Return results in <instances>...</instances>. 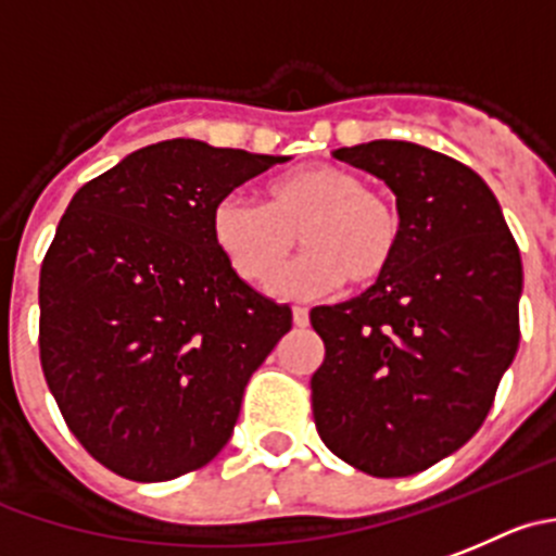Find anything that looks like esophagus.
<instances>
[{"mask_svg": "<svg viewBox=\"0 0 556 556\" xmlns=\"http://www.w3.org/2000/svg\"><path fill=\"white\" fill-rule=\"evenodd\" d=\"M293 324L299 326V329H304V326L309 324V313L304 307H293Z\"/></svg>", "mask_w": 556, "mask_h": 556, "instance_id": "1", "label": "esophagus"}]
</instances>
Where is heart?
Segmentation results:
<instances>
[{"instance_id":"1","label":"heart","mask_w":556,"mask_h":556,"mask_svg":"<svg viewBox=\"0 0 556 556\" xmlns=\"http://www.w3.org/2000/svg\"><path fill=\"white\" fill-rule=\"evenodd\" d=\"M299 232L307 252L274 290L320 295L345 277L359 288L387 277L403 247V216L392 197L367 189L359 173L340 164L279 175L263 191V205L227 194L211 211L216 249L252 288H266L282 271Z\"/></svg>"}]
</instances>
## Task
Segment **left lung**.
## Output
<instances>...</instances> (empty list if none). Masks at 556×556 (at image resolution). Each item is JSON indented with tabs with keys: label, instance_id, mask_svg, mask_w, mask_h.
I'll return each instance as SVG.
<instances>
[{
	"label": "left lung",
	"instance_id": "1",
	"mask_svg": "<svg viewBox=\"0 0 556 556\" xmlns=\"http://www.w3.org/2000/svg\"><path fill=\"white\" fill-rule=\"evenodd\" d=\"M395 194L403 247L387 277L315 307L326 345L313 417L326 447L372 477H408L464 447L518 351L521 254L485 180L397 139L334 150Z\"/></svg>",
	"mask_w": 556,
	"mask_h": 556
}]
</instances>
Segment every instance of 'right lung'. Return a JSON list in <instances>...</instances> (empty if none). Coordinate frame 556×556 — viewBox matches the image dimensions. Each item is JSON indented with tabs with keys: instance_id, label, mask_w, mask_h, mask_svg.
<instances>
[{
	"instance_id": "1",
	"label": "right lung",
	"mask_w": 556,
	"mask_h": 556,
	"mask_svg": "<svg viewBox=\"0 0 556 556\" xmlns=\"http://www.w3.org/2000/svg\"><path fill=\"white\" fill-rule=\"evenodd\" d=\"M285 155L167 139L81 186L40 266V365L81 447L161 482L230 442L252 372L293 324L211 238V211Z\"/></svg>"
}]
</instances>
